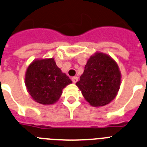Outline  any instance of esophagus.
Returning a JSON list of instances; mask_svg holds the SVG:
<instances>
[{"instance_id": "1", "label": "esophagus", "mask_w": 147, "mask_h": 147, "mask_svg": "<svg viewBox=\"0 0 147 147\" xmlns=\"http://www.w3.org/2000/svg\"><path fill=\"white\" fill-rule=\"evenodd\" d=\"M72 82H73L74 83H77V82H78V77H77V76L72 77Z\"/></svg>"}]
</instances>
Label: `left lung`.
Segmentation results:
<instances>
[{"label": "left lung", "instance_id": "obj_1", "mask_svg": "<svg viewBox=\"0 0 147 147\" xmlns=\"http://www.w3.org/2000/svg\"><path fill=\"white\" fill-rule=\"evenodd\" d=\"M121 78V72L114 59L107 54L96 52L87 61L76 86L90 105L101 107L116 97Z\"/></svg>", "mask_w": 147, "mask_h": 147}]
</instances>
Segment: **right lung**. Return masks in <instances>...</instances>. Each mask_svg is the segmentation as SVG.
<instances>
[{
	"label": "right lung",
	"mask_w": 147,
	"mask_h": 147,
	"mask_svg": "<svg viewBox=\"0 0 147 147\" xmlns=\"http://www.w3.org/2000/svg\"><path fill=\"white\" fill-rule=\"evenodd\" d=\"M72 83L55 64L53 58L36 59L29 64L25 75L28 92L34 101L52 105L59 100L62 90Z\"/></svg>",
	"instance_id": "obj_1"
}]
</instances>
